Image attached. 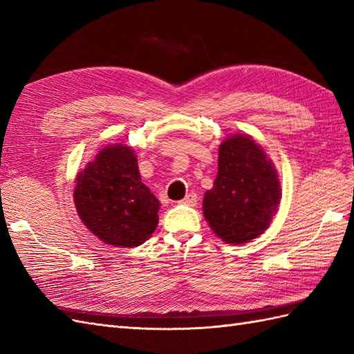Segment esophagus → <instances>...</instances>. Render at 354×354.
Masks as SVG:
<instances>
[{
    "instance_id": "34e87169",
    "label": "esophagus",
    "mask_w": 354,
    "mask_h": 354,
    "mask_svg": "<svg viewBox=\"0 0 354 354\" xmlns=\"http://www.w3.org/2000/svg\"><path fill=\"white\" fill-rule=\"evenodd\" d=\"M197 201H198V197H197L196 193H188L179 203L187 205V206H196V205H197Z\"/></svg>"
}]
</instances>
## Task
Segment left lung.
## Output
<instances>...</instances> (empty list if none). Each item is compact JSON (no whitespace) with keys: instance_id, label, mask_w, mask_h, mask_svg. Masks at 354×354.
Returning a JSON list of instances; mask_svg holds the SVG:
<instances>
[{"instance_id":"8db88e82","label":"left lung","mask_w":354,"mask_h":354,"mask_svg":"<svg viewBox=\"0 0 354 354\" xmlns=\"http://www.w3.org/2000/svg\"><path fill=\"white\" fill-rule=\"evenodd\" d=\"M281 198L277 170L250 136L225 139L218 152V175L205 193L203 214L227 243H245L263 233Z\"/></svg>"}]
</instances>
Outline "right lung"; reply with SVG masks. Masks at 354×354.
Returning a JSON list of instances; mask_svg holds the SVG:
<instances>
[{
    "instance_id": "add662e5",
    "label": "right lung",
    "mask_w": 354,
    "mask_h": 354,
    "mask_svg": "<svg viewBox=\"0 0 354 354\" xmlns=\"http://www.w3.org/2000/svg\"><path fill=\"white\" fill-rule=\"evenodd\" d=\"M75 202L86 227L113 247L142 245L158 224V198L140 180L134 152L124 145L102 149L80 171Z\"/></svg>"
}]
</instances>
